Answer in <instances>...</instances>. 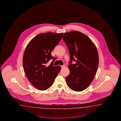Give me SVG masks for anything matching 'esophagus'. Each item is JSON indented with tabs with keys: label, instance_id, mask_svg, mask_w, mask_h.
Returning <instances> with one entry per match:
<instances>
[{
	"label": "esophagus",
	"instance_id": "obj_1",
	"mask_svg": "<svg viewBox=\"0 0 121 121\" xmlns=\"http://www.w3.org/2000/svg\"><path fill=\"white\" fill-rule=\"evenodd\" d=\"M65 67V65H61V68L62 69H63V68H64V67Z\"/></svg>",
	"mask_w": 121,
	"mask_h": 121
}]
</instances>
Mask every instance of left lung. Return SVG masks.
Instances as JSON below:
<instances>
[{
	"mask_svg": "<svg viewBox=\"0 0 121 121\" xmlns=\"http://www.w3.org/2000/svg\"><path fill=\"white\" fill-rule=\"evenodd\" d=\"M63 39L70 55L69 75L65 78L68 86L73 91L86 89L93 80L99 62L96 47L86 35L78 31L65 33Z\"/></svg>",
	"mask_w": 121,
	"mask_h": 121,
	"instance_id": "8db88e82",
	"label": "left lung"
}]
</instances>
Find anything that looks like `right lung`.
<instances>
[{
    "label": "right lung",
    "mask_w": 121,
    "mask_h": 121,
    "mask_svg": "<svg viewBox=\"0 0 121 121\" xmlns=\"http://www.w3.org/2000/svg\"><path fill=\"white\" fill-rule=\"evenodd\" d=\"M62 35L51 32L39 34L30 41L25 50L22 62L25 74L30 82L39 90L50 88L61 69L59 65L53 66L56 58L51 53ZM51 59L53 61L48 65Z\"/></svg>",
    "instance_id": "add662e5"
}]
</instances>
